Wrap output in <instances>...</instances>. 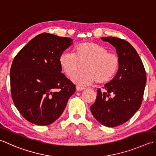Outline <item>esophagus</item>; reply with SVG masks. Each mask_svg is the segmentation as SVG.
Masks as SVG:
<instances>
[{"instance_id":"34e87169","label":"esophagus","mask_w":156,"mask_h":156,"mask_svg":"<svg viewBox=\"0 0 156 156\" xmlns=\"http://www.w3.org/2000/svg\"><path fill=\"white\" fill-rule=\"evenodd\" d=\"M84 89H85V88L84 87H79V86L76 87V90H83Z\"/></svg>"}]
</instances>
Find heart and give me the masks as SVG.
<instances>
[{
    "mask_svg": "<svg viewBox=\"0 0 156 156\" xmlns=\"http://www.w3.org/2000/svg\"><path fill=\"white\" fill-rule=\"evenodd\" d=\"M59 64L65 73L72 76L83 66L84 70L73 76V81L79 85L96 83L106 84L112 80L119 67V58L103 46L95 42H84L76 46L73 53L63 52Z\"/></svg>",
    "mask_w": 156,
    "mask_h": 156,
    "instance_id": "1",
    "label": "heart"
}]
</instances>
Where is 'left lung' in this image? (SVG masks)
Wrapping results in <instances>:
<instances>
[{"label":"left lung","instance_id":"left-lung-1","mask_svg":"<svg viewBox=\"0 0 156 156\" xmlns=\"http://www.w3.org/2000/svg\"><path fill=\"white\" fill-rule=\"evenodd\" d=\"M115 48L119 58V70L112 80L98 90L90 111L103 126L116 127L128 121L139 109L146 84L145 67L134 47L117 37H101Z\"/></svg>","mask_w":156,"mask_h":156}]
</instances>
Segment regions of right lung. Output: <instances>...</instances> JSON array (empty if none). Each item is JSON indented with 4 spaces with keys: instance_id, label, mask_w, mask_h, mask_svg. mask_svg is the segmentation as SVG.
<instances>
[{
    "instance_id": "add662e5",
    "label": "right lung",
    "mask_w": 156,
    "mask_h": 156,
    "mask_svg": "<svg viewBox=\"0 0 156 156\" xmlns=\"http://www.w3.org/2000/svg\"><path fill=\"white\" fill-rule=\"evenodd\" d=\"M72 39L44 33L20 51L11 67L13 103L24 119L48 126L60 117L76 86L61 73L59 56Z\"/></svg>"
}]
</instances>
